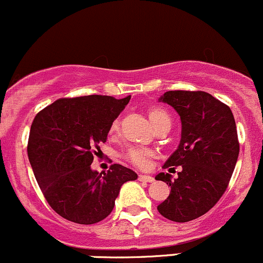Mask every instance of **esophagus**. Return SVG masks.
<instances>
[{
  "label": "esophagus",
  "instance_id": "obj_1",
  "mask_svg": "<svg viewBox=\"0 0 263 263\" xmlns=\"http://www.w3.org/2000/svg\"><path fill=\"white\" fill-rule=\"evenodd\" d=\"M138 179H139L140 182H148V183L154 182V178L153 177L145 176V174H139V176H138Z\"/></svg>",
  "mask_w": 263,
  "mask_h": 263
}]
</instances>
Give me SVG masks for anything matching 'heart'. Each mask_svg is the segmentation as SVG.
<instances>
[{"label":"heart","instance_id":"b5f03b06","mask_svg":"<svg viewBox=\"0 0 263 263\" xmlns=\"http://www.w3.org/2000/svg\"><path fill=\"white\" fill-rule=\"evenodd\" d=\"M148 115L149 119H151V123L153 124V126L157 130L160 128H166V126L171 128V115H169L163 108L153 106V108L149 109ZM118 129H119L118 121H112L111 125H110L109 128V133L110 134H115V133L118 132ZM152 157H153L152 151L145 148H129L128 151L124 153V158H125V159H128L132 164L139 166V168H145V166L149 164V159H151Z\"/></svg>","mask_w":263,"mask_h":263}]
</instances>
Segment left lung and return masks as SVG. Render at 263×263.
Here are the masks:
<instances>
[{
    "label": "left lung",
    "mask_w": 263,
    "mask_h": 263,
    "mask_svg": "<svg viewBox=\"0 0 263 263\" xmlns=\"http://www.w3.org/2000/svg\"><path fill=\"white\" fill-rule=\"evenodd\" d=\"M160 101L177 110L182 121L179 146L163 168L182 165L177 179L159 173L171 187L158 211L173 222H189L207 213L228 187L239 153L236 121L230 106L205 91L173 90Z\"/></svg>",
    "instance_id": "left-lung-1"
}]
</instances>
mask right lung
I'll use <instances>...</instances> for the list:
<instances>
[{
	"instance_id": "1",
	"label": "right lung",
	"mask_w": 263,
	"mask_h": 263,
	"mask_svg": "<svg viewBox=\"0 0 263 263\" xmlns=\"http://www.w3.org/2000/svg\"><path fill=\"white\" fill-rule=\"evenodd\" d=\"M130 97L61 98L36 114L27 155L50 207L67 221L94 224L111 213L120 187L137 173L120 164L98 173L90 168L109 128Z\"/></svg>"
}]
</instances>
